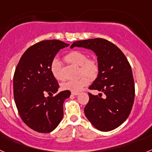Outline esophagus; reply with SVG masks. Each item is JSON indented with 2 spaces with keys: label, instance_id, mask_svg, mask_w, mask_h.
<instances>
[{
  "label": "esophagus",
  "instance_id": "1",
  "mask_svg": "<svg viewBox=\"0 0 152 152\" xmlns=\"http://www.w3.org/2000/svg\"><path fill=\"white\" fill-rule=\"evenodd\" d=\"M78 94V92H72V95H74V96H77Z\"/></svg>",
  "mask_w": 152,
  "mask_h": 152
}]
</instances>
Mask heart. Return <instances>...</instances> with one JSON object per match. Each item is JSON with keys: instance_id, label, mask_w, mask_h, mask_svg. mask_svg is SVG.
Listing matches in <instances>:
<instances>
[{"instance_id": "obj_1", "label": "heart", "mask_w": 152, "mask_h": 152, "mask_svg": "<svg viewBox=\"0 0 152 152\" xmlns=\"http://www.w3.org/2000/svg\"><path fill=\"white\" fill-rule=\"evenodd\" d=\"M64 59L70 64L80 66L79 75L85 76L79 77L76 80H68L62 84V88L72 92H78L89 82V79L94 78L99 71L98 62L94 58H88L86 52L80 50H72L64 56ZM51 72L53 77L57 80H61L64 79L62 75V68L61 62L58 59L55 58L51 63Z\"/></svg>"}]
</instances>
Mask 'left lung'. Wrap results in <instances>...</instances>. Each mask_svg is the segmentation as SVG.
<instances>
[{"instance_id":"1","label":"left lung","mask_w":152,"mask_h":152,"mask_svg":"<svg viewBox=\"0 0 152 152\" xmlns=\"http://www.w3.org/2000/svg\"><path fill=\"white\" fill-rule=\"evenodd\" d=\"M74 47L91 49L97 56L99 72L89 87L100 91L99 96L89 94L84 107L86 117L98 130L111 131L119 127L129 116L135 99L133 75L123 52L111 42L101 38L73 42ZM105 97L101 98L102 94Z\"/></svg>"}]
</instances>
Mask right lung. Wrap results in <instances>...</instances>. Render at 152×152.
I'll list each match as a JSON object with an SVG mask.
<instances>
[{
  "instance_id": "1",
  "label": "right lung",
  "mask_w": 152,
  "mask_h": 152,
  "mask_svg": "<svg viewBox=\"0 0 152 152\" xmlns=\"http://www.w3.org/2000/svg\"><path fill=\"white\" fill-rule=\"evenodd\" d=\"M68 45L56 39L37 42L26 49L16 68L13 96L17 110L23 123L38 132L53 131L63 118V103L71 92L57 93L59 85L50 67L58 52ZM45 93L51 96L45 98Z\"/></svg>"
}]
</instances>
